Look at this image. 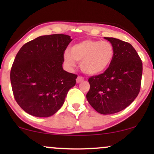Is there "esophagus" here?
Wrapping results in <instances>:
<instances>
[{
    "label": "esophagus",
    "instance_id": "obj_1",
    "mask_svg": "<svg viewBox=\"0 0 154 154\" xmlns=\"http://www.w3.org/2000/svg\"><path fill=\"white\" fill-rule=\"evenodd\" d=\"M83 80H84V78H83L82 76H78V77H77V79H76V81H77V83L82 82V81H83Z\"/></svg>",
    "mask_w": 154,
    "mask_h": 154
}]
</instances>
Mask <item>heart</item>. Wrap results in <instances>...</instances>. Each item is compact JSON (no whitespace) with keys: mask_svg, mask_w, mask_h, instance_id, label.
Listing matches in <instances>:
<instances>
[{"mask_svg":"<svg viewBox=\"0 0 154 154\" xmlns=\"http://www.w3.org/2000/svg\"><path fill=\"white\" fill-rule=\"evenodd\" d=\"M114 48L108 41L86 40L75 44L69 52L63 54V63L68 69L80 61V69L90 75H98L106 69L114 58Z\"/></svg>","mask_w":154,"mask_h":154,"instance_id":"b5f03b06","label":"heart"}]
</instances>
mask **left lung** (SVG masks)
<instances>
[{
	"mask_svg": "<svg viewBox=\"0 0 154 154\" xmlns=\"http://www.w3.org/2000/svg\"><path fill=\"white\" fill-rule=\"evenodd\" d=\"M114 48V58L103 73L88 79V101L102 114L123 110L138 95L141 85L143 63L130 43L114 38H105Z\"/></svg>",
	"mask_w": 154,
	"mask_h": 154,
	"instance_id": "8db88e82",
	"label": "left lung"
}]
</instances>
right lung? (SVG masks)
Segmentation results:
<instances>
[{"label":"right lung","mask_w":154,"mask_h":154,"mask_svg":"<svg viewBox=\"0 0 154 154\" xmlns=\"http://www.w3.org/2000/svg\"><path fill=\"white\" fill-rule=\"evenodd\" d=\"M71 41L67 35H43L25 43L17 53L11 83L16 101L27 114L54 115L75 85L77 75L62 67L63 54Z\"/></svg>","instance_id":"right-lung-1"}]
</instances>
